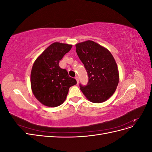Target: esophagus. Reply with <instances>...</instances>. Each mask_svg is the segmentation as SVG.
Segmentation results:
<instances>
[{
    "mask_svg": "<svg viewBox=\"0 0 152 152\" xmlns=\"http://www.w3.org/2000/svg\"><path fill=\"white\" fill-rule=\"evenodd\" d=\"M75 79H76V80H77V84H79V77H78L77 76H76V77H75Z\"/></svg>",
    "mask_w": 152,
    "mask_h": 152,
    "instance_id": "obj_1",
    "label": "esophagus"
}]
</instances>
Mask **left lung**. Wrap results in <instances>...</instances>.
<instances>
[{"label": "left lung", "mask_w": 152, "mask_h": 152, "mask_svg": "<svg viewBox=\"0 0 152 152\" xmlns=\"http://www.w3.org/2000/svg\"><path fill=\"white\" fill-rule=\"evenodd\" d=\"M76 52L89 77L86 86L80 84L86 98L94 103H103L115 91L119 73L115 60L109 50L92 40L75 45Z\"/></svg>", "instance_id": "left-lung-1"}]
</instances>
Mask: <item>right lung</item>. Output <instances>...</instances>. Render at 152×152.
<instances>
[{
	"label": "right lung",
	"mask_w": 152,
	"mask_h": 152,
	"mask_svg": "<svg viewBox=\"0 0 152 152\" xmlns=\"http://www.w3.org/2000/svg\"><path fill=\"white\" fill-rule=\"evenodd\" d=\"M72 45L54 42L35 59L31 68L30 83L36 99L49 107H56L65 102L69 88L77 84L68 72L59 66V61Z\"/></svg>",
	"instance_id": "add662e5"
}]
</instances>
